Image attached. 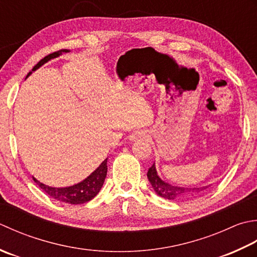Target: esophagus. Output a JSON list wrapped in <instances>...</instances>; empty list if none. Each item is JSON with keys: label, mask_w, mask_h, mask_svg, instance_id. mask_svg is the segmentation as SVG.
Returning a JSON list of instances; mask_svg holds the SVG:
<instances>
[{"label": "esophagus", "mask_w": 257, "mask_h": 257, "mask_svg": "<svg viewBox=\"0 0 257 257\" xmlns=\"http://www.w3.org/2000/svg\"><path fill=\"white\" fill-rule=\"evenodd\" d=\"M144 138H146V135L139 132V133H135V134H133L132 136H131V141H138V140L144 139Z\"/></svg>", "instance_id": "obj_1"}]
</instances>
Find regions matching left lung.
Here are the masks:
<instances>
[{"label":"left lung","instance_id":"obj_1","mask_svg":"<svg viewBox=\"0 0 257 257\" xmlns=\"http://www.w3.org/2000/svg\"><path fill=\"white\" fill-rule=\"evenodd\" d=\"M149 181L153 186L154 191L158 193L161 197L167 198V200H182V198H187L191 196H195L201 191L205 190L206 187L200 188H186V187H179L167 184V183L162 181L158 176V173L155 170V165H152L148 172Z\"/></svg>","mask_w":257,"mask_h":257}]
</instances>
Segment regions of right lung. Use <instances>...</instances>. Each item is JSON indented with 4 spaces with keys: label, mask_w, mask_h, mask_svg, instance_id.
<instances>
[{
    "label": "right lung",
    "mask_w": 257,
    "mask_h": 257,
    "mask_svg": "<svg viewBox=\"0 0 257 257\" xmlns=\"http://www.w3.org/2000/svg\"><path fill=\"white\" fill-rule=\"evenodd\" d=\"M62 52H69V51L60 50V51L53 52V53H51L49 55H46L33 67L32 71L38 70L41 65L44 64V63L50 61L51 59H53V57L59 56L60 54H62ZM32 71L29 73L28 76L32 73ZM106 163H107V159L105 161H103V163L99 165L97 169L87 177V179H85L81 183H78L76 185H73L70 187H63V188L50 187L48 185L42 184V183H40L38 180H35L34 177L33 180L36 184L39 185V187L42 188V191L45 192L46 194L55 198L57 201H62L69 204H83L91 201L93 197L96 196L99 190H101L104 180H105L106 177V172H107Z\"/></svg>",
    "instance_id": "1"
}]
</instances>
